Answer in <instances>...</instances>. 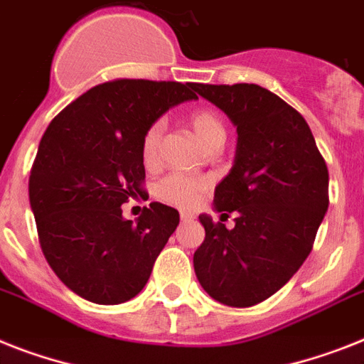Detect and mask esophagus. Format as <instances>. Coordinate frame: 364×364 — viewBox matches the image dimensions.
Masks as SVG:
<instances>
[{
  "label": "esophagus",
  "instance_id": "obj_1",
  "mask_svg": "<svg viewBox=\"0 0 364 364\" xmlns=\"http://www.w3.org/2000/svg\"><path fill=\"white\" fill-rule=\"evenodd\" d=\"M180 218H182V221H193L195 214H191V212L184 210V212H180Z\"/></svg>",
  "mask_w": 364,
  "mask_h": 364
}]
</instances>
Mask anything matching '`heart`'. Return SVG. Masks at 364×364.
I'll list each match as a JSON object with an SVG mask.
<instances>
[{
	"instance_id": "b5f03b06",
	"label": "heart",
	"mask_w": 364,
	"mask_h": 364,
	"mask_svg": "<svg viewBox=\"0 0 364 364\" xmlns=\"http://www.w3.org/2000/svg\"><path fill=\"white\" fill-rule=\"evenodd\" d=\"M189 124L193 128L195 137L203 143L204 146H208L210 143H214L218 139H225V128L223 122L215 113L208 109H199L191 113L189 117ZM161 135V124L154 122L149 130L145 132L143 137V145H141V154H143V161L146 165H152L158 156V145H160ZM208 188V182L203 178H193V176L186 175H169L161 180L158 188H156V195L164 199L165 203L175 204V206H193L197 200L203 197V193Z\"/></svg>"
}]
</instances>
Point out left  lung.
<instances>
[{
  "mask_svg": "<svg viewBox=\"0 0 364 364\" xmlns=\"http://www.w3.org/2000/svg\"><path fill=\"white\" fill-rule=\"evenodd\" d=\"M193 89L236 126L229 175L215 186L214 208L236 214L234 229L200 214L204 242L195 275L215 301L253 307L301 268L329 206V173L299 113L255 83Z\"/></svg>",
  "mask_w": 364,
  "mask_h": 364,
  "instance_id": "left-lung-1",
  "label": "left lung"
}]
</instances>
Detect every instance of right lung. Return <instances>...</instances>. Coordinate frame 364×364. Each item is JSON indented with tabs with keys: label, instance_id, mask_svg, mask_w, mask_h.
Returning a JSON list of instances; mask_svg holds the SVG:
<instances>
[{
	"label": "right lung",
	"instance_id": "add662e5",
	"mask_svg": "<svg viewBox=\"0 0 364 364\" xmlns=\"http://www.w3.org/2000/svg\"><path fill=\"white\" fill-rule=\"evenodd\" d=\"M193 85L107 81L65 107L42 135L29 176L42 253L87 301L119 305L137 296L178 227V212L161 203L135 221L121 206L143 193L145 132L171 107L195 100Z\"/></svg>",
	"mask_w": 364,
	"mask_h": 364
}]
</instances>
